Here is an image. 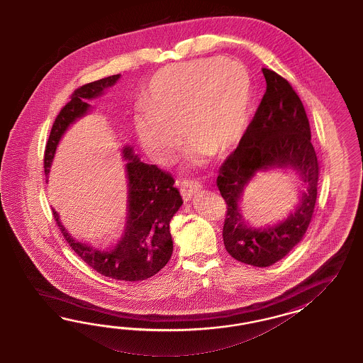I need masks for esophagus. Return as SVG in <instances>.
<instances>
[{
    "instance_id": "34e87169",
    "label": "esophagus",
    "mask_w": 363,
    "mask_h": 363,
    "mask_svg": "<svg viewBox=\"0 0 363 363\" xmlns=\"http://www.w3.org/2000/svg\"><path fill=\"white\" fill-rule=\"evenodd\" d=\"M202 189V185L197 181H191V179H184L181 182V194L185 201H189L193 197L198 190Z\"/></svg>"
}]
</instances>
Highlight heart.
I'll return each instance as SVG.
<instances>
[{"label": "heart", "mask_w": 363, "mask_h": 363, "mask_svg": "<svg viewBox=\"0 0 363 363\" xmlns=\"http://www.w3.org/2000/svg\"><path fill=\"white\" fill-rule=\"evenodd\" d=\"M253 79L247 67L223 57L179 62L160 70L145 106L134 113L143 150L161 165L170 164L187 137L196 161L225 154L241 143L253 109Z\"/></svg>", "instance_id": "b5f03b06"}]
</instances>
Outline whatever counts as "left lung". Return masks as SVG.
I'll use <instances>...</instances> for the list:
<instances>
[{"label":"left lung","instance_id":"8db88e82","mask_svg":"<svg viewBox=\"0 0 363 363\" xmlns=\"http://www.w3.org/2000/svg\"><path fill=\"white\" fill-rule=\"evenodd\" d=\"M266 91L238 147L225 160L217 186L228 205L223 243L242 264L267 267L282 259L303 238L317 201L319 161L303 104L289 81L262 69ZM289 167L308 186L296 210L275 227L255 230L241 218V191L259 169Z\"/></svg>","mask_w":363,"mask_h":363}]
</instances>
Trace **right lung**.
Returning a JSON list of instances; mask_svg holds the SVG:
<instances>
[{"instance_id": "1", "label": "right lung", "mask_w": 363, "mask_h": 363, "mask_svg": "<svg viewBox=\"0 0 363 363\" xmlns=\"http://www.w3.org/2000/svg\"><path fill=\"white\" fill-rule=\"evenodd\" d=\"M120 74L89 82L73 91L70 101L58 113L49 134L45 149V174L55 158V149L67 126L88 113L86 99H96L106 88L113 86ZM123 158L128 160V220L121 241L111 250H99L76 241L58 220L53 210L55 223L78 257L99 274L120 281H143L157 274L165 266L172 253L173 241L170 220L182 205V198L174 187V178L170 173L141 162L133 154L132 147L123 149Z\"/></svg>"}]
</instances>
